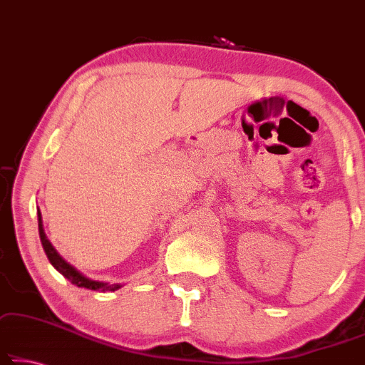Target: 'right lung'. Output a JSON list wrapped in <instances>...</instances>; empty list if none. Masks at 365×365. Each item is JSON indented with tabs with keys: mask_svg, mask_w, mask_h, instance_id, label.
I'll list each match as a JSON object with an SVG mask.
<instances>
[{
	"mask_svg": "<svg viewBox=\"0 0 365 365\" xmlns=\"http://www.w3.org/2000/svg\"><path fill=\"white\" fill-rule=\"evenodd\" d=\"M38 225H39V237H41V244L42 248H44L47 258H49L51 265L56 268L57 272L61 274H64V277L71 282L72 284H76L78 288H87V289H93V292H117L118 288L123 287L121 283H103V282H98V279H92L86 277V274H82L81 272L77 270V268H73L71 263L66 262L64 258L59 255V252L56 250L54 245L51 244L49 239H47L46 232H44V225H42V215H41V210L38 209Z\"/></svg>",
	"mask_w": 365,
	"mask_h": 365,
	"instance_id": "obj_1",
	"label": "right lung"
}]
</instances>
